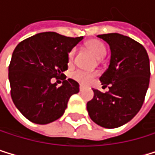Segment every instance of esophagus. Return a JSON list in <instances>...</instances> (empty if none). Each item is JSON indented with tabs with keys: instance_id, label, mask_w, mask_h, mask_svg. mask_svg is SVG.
<instances>
[{
	"instance_id": "obj_1",
	"label": "esophagus",
	"mask_w": 155,
	"mask_h": 155,
	"mask_svg": "<svg viewBox=\"0 0 155 155\" xmlns=\"http://www.w3.org/2000/svg\"><path fill=\"white\" fill-rule=\"evenodd\" d=\"M79 88H80V90H81V91H82V90H83V89H84V86H83V85H81V84H80V86H79Z\"/></svg>"
}]
</instances>
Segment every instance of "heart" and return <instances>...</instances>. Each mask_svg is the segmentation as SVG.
<instances>
[{
	"mask_svg": "<svg viewBox=\"0 0 155 155\" xmlns=\"http://www.w3.org/2000/svg\"><path fill=\"white\" fill-rule=\"evenodd\" d=\"M85 47L90 52L93 53V55L96 57L97 59H101L102 58H104L105 55H106V53H107V49H106L105 45L99 40L94 39V40L88 41L87 43L85 44ZM75 52H76L75 48H72V49L70 50V52H69V59H70V61H71L73 59ZM94 76H95L94 73L85 72V71H75V72H73L71 74V77L75 81H77L78 83H80L81 84H84V85L90 84L91 81L94 78Z\"/></svg>",
	"mask_w": 155,
	"mask_h": 155,
	"instance_id": "heart-1",
	"label": "heart"
}]
</instances>
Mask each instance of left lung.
<instances>
[{"label":"left lung","instance_id":"left-lung-1","mask_svg":"<svg viewBox=\"0 0 155 155\" xmlns=\"http://www.w3.org/2000/svg\"><path fill=\"white\" fill-rule=\"evenodd\" d=\"M110 48L109 68L100 76L108 92L93 89L88 114L98 126L116 128L129 122L140 111L150 83V60L140 43L119 33L97 35Z\"/></svg>","mask_w":155,"mask_h":155}]
</instances>
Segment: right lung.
Wrapping results in <instances>:
<instances>
[{
	"instance_id": "add662e5",
	"label": "right lung",
	"mask_w": 155,
	"mask_h": 155,
	"mask_svg": "<svg viewBox=\"0 0 155 155\" xmlns=\"http://www.w3.org/2000/svg\"><path fill=\"white\" fill-rule=\"evenodd\" d=\"M83 40L56 32L29 37L15 48L9 65L11 97L15 107L31 122L46 124L60 118L79 84L64 80L61 86L52 84L68 70L69 52ZM66 79V78H65Z\"/></svg>"
}]
</instances>
